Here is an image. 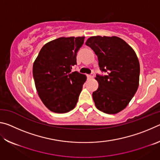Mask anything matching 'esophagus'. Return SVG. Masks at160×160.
Segmentation results:
<instances>
[{"mask_svg":"<svg viewBox=\"0 0 160 160\" xmlns=\"http://www.w3.org/2000/svg\"><path fill=\"white\" fill-rule=\"evenodd\" d=\"M88 78H89V79H91V78H94V73H92H92L88 75Z\"/></svg>","mask_w":160,"mask_h":160,"instance_id":"1","label":"esophagus"}]
</instances>
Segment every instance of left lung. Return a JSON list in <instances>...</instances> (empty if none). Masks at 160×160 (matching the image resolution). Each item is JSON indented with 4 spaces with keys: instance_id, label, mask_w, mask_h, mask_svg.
Wrapping results in <instances>:
<instances>
[{
    "instance_id": "1",
    "label": "left lung",
    "mask_w": 160,
    "mask_h": 160,
    "mask_svg": "<svg viewBox=\"0 0 160 160\" xmlns=\"http://www.w3.org/2000/svg\"><path fill=\"white\" fill-rule=\"evenodd\" d=\"M85 44L98 58L99 69L107 75H97L99 87L93 92L96 107L114 114L125 109L139 85L140 63L133 49L117 37H91Z\"/></svg>"
}]
</instances>
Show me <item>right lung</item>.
<instances>
[{
    "label": "right lung",
    "mask_w": 160,
    "mask_h": 160,
    "mask_svg": "<svg viewBox=\"0 0 160 160\" xmlns=\"http://www.w3.org/2000/svg\"><path fill=\"white\" fill-rule=\"evenodd\" d=\"M85 37H60L40 50L33 64V77L42 102L51 112L66 113L74 109L86 75L72 67Z\"/></svg>",
    "instance_id": "right-lung-1"
}]
</instances>
